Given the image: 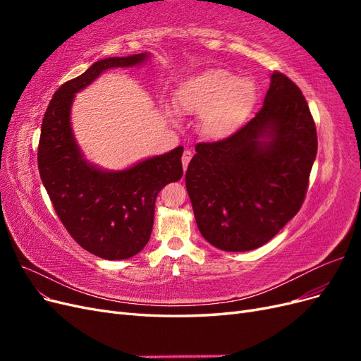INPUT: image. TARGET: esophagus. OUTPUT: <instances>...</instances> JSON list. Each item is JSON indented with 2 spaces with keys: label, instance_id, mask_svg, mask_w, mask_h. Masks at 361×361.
<instances>
[{
  "label": "esophagus",
  "instance_id": "1",
  "mask_svg": "<svg viewBox=\"0 0 361 361\" xmlns=\"http://www.w3.org/2000/svg\"><path fill=\"white\" fill-rule=\"evenodd\" d=\"M191 157H192L191 150H185V152H183V155H182V167H183V171L187 170V166H188V162H190Z\"/></svg>",
  "mask_w": 361,
  "mask_h": 361
}]
</instances>
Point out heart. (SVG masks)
<instances>
[{
	"label": "heart",
	"instance_id": "1",
	"mask_svg": "<svg viewBox=\"0 0 361 361\" xmlns=\"http://www.w3.org/2000/svg\"><path fill=\"white\" fill-rule=\"evenodd\" d=\"M257 96L248 76L223 69H206L185 80L176 92V104L185 113L200 114L203 135L221 140L243 126Z\"/></svg>",
	"mask_w": 361,
	"mask_h": 361
}]
</instances>
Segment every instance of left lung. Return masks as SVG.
I'll list each match as a JSON object with an SVG mask.
<instances>
[{
    "mask_svg": "<svg viewBox=\"0 0 361 361\" xmlns=\"http://www.w3.org/2000/svg\"><path fill=\"white\" fill-rule=\"evenodd\" d=\"M316 150L301 90L272 72L255 118L226 140L195 146L185 183L202 236L224 251L267 244L300 211Z\"/></svg>",
    "mask_w": 361,
    "mask_h": 361,
    "instance_id": "8db88e82",
    "label": "left lung"
}]
</instances>
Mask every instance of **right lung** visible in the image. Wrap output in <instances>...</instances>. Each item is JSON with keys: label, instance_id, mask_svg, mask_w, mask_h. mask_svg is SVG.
<instances>
[{"label": "right lung", "instance_id": "1", "mask_svg": "<svg viewBox=\"0 0 361 361\" xmlns=\"http://www.w3.org/2000/svg\"><path fill=\"white\" fill-rule=\"evenodd\" d=\"M149 59V52H141L97 60L54 93L42 122L37 164L54 209L76 243L106 260L133 257L146 247L158 192L183 174V147L122 170L102 169L87 159L76 143L72 104L75 94L104 72L137 68Z\"/></svg>", "mask_w": 361, "mask_h": 361}]
</instances>
